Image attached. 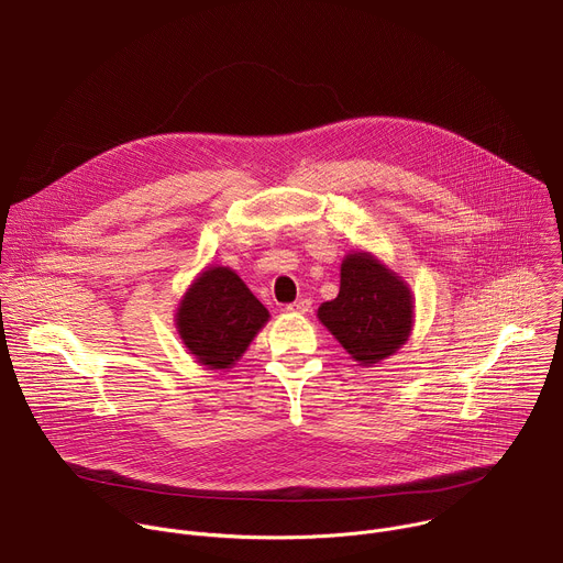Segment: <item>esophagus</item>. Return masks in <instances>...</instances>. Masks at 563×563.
I'll return each instance as SVG.
<instances>
[{
  "label": "esophagus",
  "instance_id": "obj_1",
  "mask_svg": "<svg viewBox=\"0 0 563 563\" xmlns=\"http://www.w3.org/2000/svg\"><path fill=\"white\" fill-rule=\"evenodd\" d=\"M309 307H311V300H309V298H298V300H294V302L287 305V309H289V311H296V313H305V311H309Z\"/></svg>",
  "mask_w": 563,
  "mask_h": 563
}]
</instances>
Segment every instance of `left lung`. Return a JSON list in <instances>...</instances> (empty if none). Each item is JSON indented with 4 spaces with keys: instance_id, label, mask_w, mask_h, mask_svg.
<instances>
[{
    "instance_id": "8db88e82",
    "label": "left lung",
    "mask_w": 563,
    "mask_h": 563,
    "mask_svg": "<svg viewBox=\"0 0 563 563\" xmlns=\"http://www.w3.org/2000/svg\"><path fill=\"white\" fill-rule=\"evenodd\" d=\"M410 289L367 254H352L341 267V291L323 302L318 318L361 365L394 354L410 336Z\"/></svg>"
}]
</instances>
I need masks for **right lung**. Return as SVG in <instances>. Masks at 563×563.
I'll use <instances>...</instances> for the list:
<instances>
[{
    "mask_svg": "<svg viewBox=\"0 0 563 563\" xmlns=\"http://www.w3.org/2000/svg\"><path fill=\"white\" fill-rule=\"evenodd\" d=\"M269 311L227 267L207 269L178 309V332L189 352L213 369H227L250 347Z\"/></svg>",
    "mask_w": 563,
    "mask_h": 563,
    "instance_id": "add662e5",
    "label": "right lung"
}]
</instances>
